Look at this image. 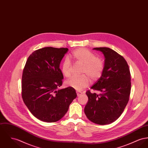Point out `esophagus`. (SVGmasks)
Listing matches in <instances>:
<instances>
[{"mask_svg": "<svg viewBox=\"0 0 148 148\" xmlns=\"http://www.w3.org/2000/svg\"><path fill=\"white\" fill-rule=\"evenodd\" d=\"M76 94H77V97H79V96H80L82 94V92H79V91H76Z\"/></svg>", "mask_w": 148, "mask_h": 148, "instance_id": "34e87169", "label": "esophagus"}]
</instances>
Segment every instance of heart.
I'll return each mask as SVG.
<instances>
[{"label":"heart","mask_w":148,"mask_h":148,"mask_svg":"<svg viewBox=\"0 0 148 148\" xmlns=\"http://www.w3.org/2000/svg\"><path fill=\"white\" fill-rule=\"evenodd\" d=\"M71 57L77 64L82 66L80 77H72L66 82L67 86L81 91L89 86L90 80L92 82L97 81L102 76L104 71V63L101 59L97 57L91 51L85 48L75 50L71 54ZM72 66L69 58L64 60L61 71L66 77L72 75Z\"/></svg>","instance_id":"obj_1"}]
</instances>
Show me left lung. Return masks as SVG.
Returning <instances> with one entry per match:
<instances>
[{"instance_id": "1", "label": "left lung", "mask_w": 148, "mask_h": 148, "mask_svg": "<svg viewBox=\"0 0 148 148\" xmlns=\"http://www.w3.org/2000/svg\"><path fill=\"white\" fill-rule=\"evenodd\" d=\"M93 49L101 51L105 57L102 76L91 89L100 94H86L88 102L84 112L90 121L98 125H107L122 114L129 100L131 92V74L125 59L109 48Z\"/></svg>"}]
</instances>
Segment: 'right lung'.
Returning <instances> with one entry per match:
<instances>
[{
	"mask_svg": "<svg viewBox=\"0 0 148 148\" xmlns=\"http://www.w3.org/2000/svg\"><path fill=\"white\" fill-rule=\"evenodd\" d=\"M68 50L53 47L36 50L29 57L23 70V100L30 112L44 122L60 120L77 97L73 88L58 89L63 79L59 65Z\"/></svg>",
	"mask_w": 148,
	"mask_h": 148,
	"instance_id": "add662e5",
	"label": "right lung"
}]
</instances>
